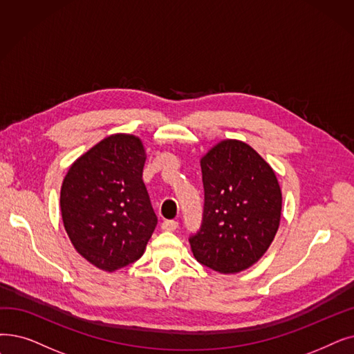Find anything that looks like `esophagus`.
Returning a JSON list of instances; mask_svg holds the SVG:
<instances>
[{
	"instance_id": "1",
	"label": "esophagus",
	"mask_w": 354,
	"mask_h": 354,
	"mask_svg": "<svg viewBox=\"0 0 354 354\" xmlns=\"http://www.w3.org/2000/svg\"><path fill=\"white\" fill-rule=\"evenodd\" d=\"M178 221H174V220H167V221H163L162 223V230H165V232H175V230L178 228Z\"/></svg>"
}]
</instances>
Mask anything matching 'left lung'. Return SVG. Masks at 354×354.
Listing matches in <instances>:
<instances>
[{
    "mask_svg": "<svg viewBox=\"0 0 354 354\" xmlns=\"http://www.w3.org/2000/svg\"><path fill=\"white\" fill-rule=\"evenodd\" d=\"M204 211L189 237L199 263L224 274L249 269L272 244L282 192L270 165L248 143L227 139L201 158Z\"/></svg>",
    "mask_w": 354,
    "mask_h": 354,
    "instance_id": "obj_1",
    "label": "left lung"
}]
</instances>
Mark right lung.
Segmentation results:
<instances>
[{
    "label": "right lung",
    "instance_id": "add662e5",
    "mask_svg": "<svg viewBox=\"0 0 354 354\" xmlns=\"http://www.w3.org/2000/svg\"><path fill=\"white\" fill-rule=\"evenodd\" d=\"M145 162L139 137L111 134L76 159L64 179V227L75 250L101 270L115 272L140 259L155 232Z\"/></svg>",
    "mask_w": 354,
    "mask_h": 354
}]
</instances>
